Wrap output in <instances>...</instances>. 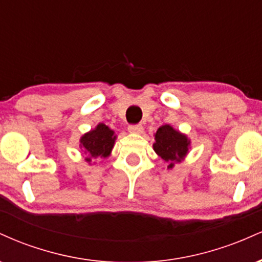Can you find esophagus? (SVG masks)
<instances>
[{"mask_svg": "<svg viewBox=\"0 0 262 262\" xmlns=\"http://www.w3.org/2000/svg\"><path fill=\"white\" fill-rule=\"evenodd\" d=\"M128 130L130 132V133L140 134V133H143L144 128H143V125H141V124H130L128 127Z\"/></svg>", "mask_w": 262, "mask_h": 262, "instance_id": "1", "label": "esophagus"}]
</instances>
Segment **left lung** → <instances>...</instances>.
Returning <instances> with one entry per match:
<instances>
[{
    "mask_svg": "<svg viewBox=\"0 0 262 262\" xmlns=\"http://www.w3.org/2000/svg\"><path fill=\"white\" fill-rule=\"evenodd\" d=\"M189 143L191 141L185 134L180 133L170 124H165L156 130L152 148L162 160L169 162L167 169H172L176 162H181L187 155Z\"/></svg>",
    "mask_w": 262,
    "mask_h": 262,
    "instance_id": "1",
    "label": "left lung"
}]
</instances>
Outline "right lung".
<instances>
[{
	"label": "right lung",
	"instance_id": "1",
	"mask_svg": "<svg viewBox=\"0 0 262 262\" xmlns=\"http://www.w3.org/2000/svg\"><path fill=\"white\" fill-rule=\"evenodd\" d=\"M116 138L112 129L103 123H100L95 129L83 134L80 139V146L85 151L86 161L91 164L95 159L101 160L110 156Z\"/></svg>",
	"mask_w": 262,
	"mask_h": 262
}]
</instances>
